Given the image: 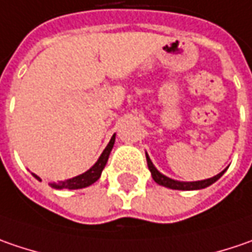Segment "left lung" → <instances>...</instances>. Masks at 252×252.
<instances>
[{
  "label": "left lung",
  "mask_w": 252,
  "mask_h": 252,
  "mask_svg": "<svg viewBox=\"0 0 252 252\" xmlns=\"http://www.w3.org/2000/svg\"><path fill=\"white\" fill-rule=\"evenodd\" d=\"M146 160H147V166H149V170H150V173H152L153 180L158 183V184H160V186L167 187V189H171V190H186V191H189V190H201V189H206L208 186H211L213 183L217 182L221 176L225 173V170H227L224 169L221 173H219L217 176L210 177V179H206V180H198V182H179V180L170 179L167 176H164L163 173H160V171L155 167V164L152 163V160H150L147 153H146Z\"/></svg>",
  "instance_id": "8db88e82"
}]
</instances>
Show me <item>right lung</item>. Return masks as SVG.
Segmentation results:
<instances>
[{"instance_id":"right-lung-1","label":"right lung","mask_w":252,"mask_h":252,"mask_svg":"<svg viewBox=\"0 0 252 252\" xmlns=\"http://www.w3.org/2000/svg\"><path fill=\"white\" fill-rule=\"evenodd\" d=\"M115 137H116V134L112 136L110 142L107 143V146L105 147V150L102 152V155L97 158V161L94 163L91 169L86 170L85 173L79 174V176H75V177H72V179H68V180H63V182L58 183H49V186H51L52 189H57V190H63V189H68V190H78V189H85V187L94 184V182H97L99 177H100V174H102V171L105 169V166H106L109 155H110V152H112V149H113ZM32 176H33L36 180L41 182V177H38V176L33 174V173H32Z\"/></svg>"}]
</instances>
